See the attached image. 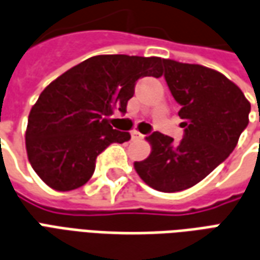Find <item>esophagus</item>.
<instances>
[{
  "instance_id": "1",
  "label": "esophagus",
  "mask_w": 260,
  "mask_h": 260,
  "mask_svg": "<svg viewBox=\"0 0 260 260\" xmlns=\"http://www.w3.org/2000/svg\"><path fill=\"white\" fill-rule=\"evenodd\" d=\"M131 136H132L134 141H141V139H143V135H142L141 132H138V131H132Z\"/></svg>"
}]
</instances>
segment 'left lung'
Masks as SVG:
<instances>
[{
  "instance_id": "obj_1",
  "label": "left lung",
  "mask_w": 260,
  "mask_h": 260,
  "mask_svg": "<svg viewBox=\"0 0 260 260\" xmlns=\"http://www.w3.org/2000/svg\"><path fill=\"white\" fill-rule=\"evenodd\" d=\"M164 79L181 106L184 136L178 143L160 132L146 138L149 157L135 161L142 180L160 192L196 185L229 157L249 122L251 104L223 74L196 64L163 59Z\"/></svg>"
}]
</instances>
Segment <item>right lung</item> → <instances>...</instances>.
<instances>
[{
  "label": "right lung",
  "mask_w": 260,
  "mask_h": 260,
  "mask_svg": "<svg viewBox=\"0 0 260 260\" xmlns=\"http://www.w3.org/2000/svg\"><path fill=\"white\" fill-rule=\"evenodd\" d=\"M163 59L136 55H96L58 76L31 107L26 150L31 167L55 191L85 185L97 156L111 143L129 141V132L113 129L108 117L124 115L143 76H161Z\"/></svg>",
  "instance_id": "1"
}]
</instances>
